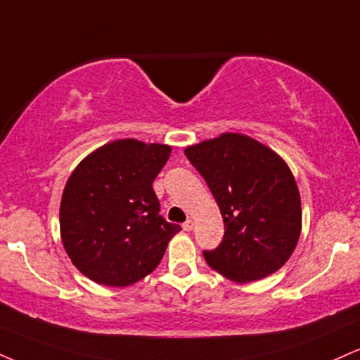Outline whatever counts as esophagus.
Segmentation results:
<instances>
[{
	"mask_svg": "<svg viewBox=\"0 0 360 360\" xmlns=\"http://www.w3.org/2000/svg\"><path fill=\"white\" fill-rule=\"evenodd\" d=\"M193 226H194V221H193V219H188V221L183 223V229H184V231H191Z\"/></svg>",
	"mask_w": 360,
	"mask_h": 360,
	"instance_id": "34e87169",
	"label": "esophagus"
}]
</instances>
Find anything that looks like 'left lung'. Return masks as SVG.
<instances>
[{
	"instance_id": "left-lung-1",
	"label": "left lung",
	"mask_w": 360,
	"mask_h": 360,
	"mask_svg": "<svg viewBox=\"0 0 360 360\" xmlns=\"http://www.w3.org/2000/svg\"><path fill=\"white\" fill-rule=\"evenodd\" d=\"M184 154L205 177L224 223L221 245L206 263L236 283L278 271L298 243L302 202L287 162L257 139L224 132Z\"/></svg>"
}]
</instances>
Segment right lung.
<instances>
[{
    "label": "right lung",
    "instance_id": "add662e5",
    "mask_svg": "<svg viewBox=\"0 0 360 360\" xmlns=\"http://www.w3.org/2000/svg\"><path fill=\"white\" fill-rule=\"evenodd\" d=\"M171 146L117 139L82 159L65 184L60 236L82 275L129 287L161 263L179 224L159 214L153 183Z\"/></svg>",
    "mask_w": 360,
    "mask_h": 360
}]
</instances>
